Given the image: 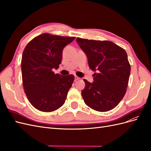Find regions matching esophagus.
<instances>
[{
	"mask_svg": "<svg viewBox=\"0 0 151 151\" xmlns=\"http://www.w3.org/2000/svg\"><path fill=\"white\" fill-rule=\"evenodd\" d=\"M75 79L76 80H79V79H81V78L79 77H77V76H75Z\"/></svg>",
	"mask_w": 151,
	"mask_h": 151,
	"instance_id": "34e87169",
	"label": "esophagus"
}]
</instances>
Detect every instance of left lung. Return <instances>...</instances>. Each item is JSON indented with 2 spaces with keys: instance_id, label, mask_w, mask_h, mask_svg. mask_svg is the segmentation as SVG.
Listing matches in <instances>:
<instances>
[{
  "instance_id": "8db88e82",
  "label": "left lung",
  "mask_w": 151,
  "mask_h": 151,
  "mask_svg": "<svg viewBox=\"0 0 151 151\" xmlns=\"http://www.w3.org/2000/svg\"><path fill=\"white\" fill-rule=\"evenodd\" d=\"M76 41L86 54L89 68L96 71L93 83L84 79L86 87L81 94L84 103L96 111L111 110L124 97L129 84L130 65L127 52L110 41Z\"/></svg>"
}]
</instances>
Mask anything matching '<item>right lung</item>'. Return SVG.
Masks as SVG:
<instances>
[{
	"label": "right lung",
	"mask_w": 151,
	"mask_h": 151,
	"mask_svg": "<svg viewBox=\"0 0 151 151\" xmlns=\"http://www.w3.org/2000/svg\"><path fill=\"white\" fill-rule=\"evenodd\" d=\"M76 37L49 33L37 36L27 44L21 60L24 92L33 106L52 112L64 104L74 76L55 74L62 59L63 49Z\"/></svg>",
	"instance_id": "right-lung-1"
}]
</instances>
